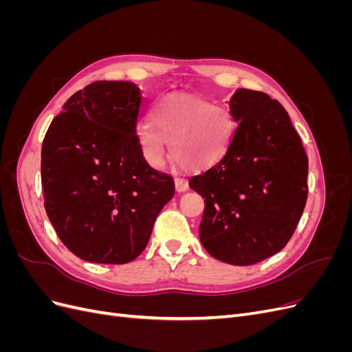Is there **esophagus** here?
<instances>
[{
	"instance_id": "esophagus-1",
	"label": "esophagus",
	"mask_w": 352,
	"mask_h": 352,
	"mask_svg": "<svg viewBox=\"0 0 352 352\" xmlns=\"http://www.w3.org/2000/svg\"><path fill=\"white\" fill-rule=\"evenodd\" d=\"M175 185H176L177 192H185V190L189 188L188 180L184 179V177H176L175 179Z\"/></svg>"
}]
</instances>
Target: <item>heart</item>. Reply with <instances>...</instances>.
<instances>
[{"label":"heart","mask_w":352,"mask_h":352,"mask_svg":"<svg viewBox=\"0 0 352 352\" xmlns=\"http://www.w3.org/2000/svg\"><path fill=\"white\" fill-rule=\"evenodd\" d=\"M235 132L230 110L221 104L190 95H168L153 104L150 123L138 126L142 155L153 166L162 164L166 144L180 164L206 170L225 157Z\"/></svg>","instance_id":"1"}]
</instances>
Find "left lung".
<instances>
[{"instance_id":"8db88e82","label":"left lung","mask_w":352,"mask_h":352,"mask_svg":"<svg viewBox=\"0 0 352 352\" xmlns=\"http://www.w3.org/2000/svg\"><path fill=\"white\" fill-rule=\"evenodd\" d=\"M229 105L239 123L228 151L189 186L206 198L202 247L220 261L251 265L292 238L307 202L308 157L278 100L238 89Z\"/></svg>"}]
</instances>
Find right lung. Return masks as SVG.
<instances>
[{
  "instance_id": "obj_1",
  "label": "right lung",
  "mask_w": 352,
  "mask_h": 352,
  "mask_svg": "<svg viewBox=\"0 0 352 352\" xmlns=\"http://www.w3.org/2000/svg\"><path fill=\"white\" fill-rule=\"evenodd\" d=\"M141 89L97 80L73 94L42 142L41 182L47 216L79 258L124 264L150 241L158 212L175 195L138 144Z\"/></svg>"
}]
</instances>
